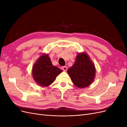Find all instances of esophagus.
I'll list each match as a JSON object with an SVG mask.
<instances>
[{"label": "esophagus", "mask_w": 127, "mask_h": 127, "mask_svg": "<svg viewBox=\"0 0 127 127\" xmlns=\"http://www.w3.org/2000/svg\"><path fill=\"white\" fill-rule=\"evenodd\" d=\"M61 68H62V69L64 71H66L67 70V67L66 66H63L61 67Z\"/></svg>", "instance_id": "34e87169"}]
</instances>
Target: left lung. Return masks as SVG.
Returning a JSON list of instances; mask_svg holds the SVG:
<instances>
[{
	"instance_id": "obj_1",
	"label": "left lung",
	"mask_w": 127,
	"mask_h": 127,
	"mask_svg": "<svg viewBox=\"0 0 127 127\" xmlns=\"http://www.w3.org/2000/svg\"><path fill=\"white\" fill-rule=\"evenodd\" d=\"M74 85L78 88L89 86L95 76V65L85 52L79 53L74 64L67 70Z\"/></svg>"
}]
</instances>
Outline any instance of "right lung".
Masks as SVG:
<instances>
[{
	"label": "right lung",
	"mask_w": 127,
	"mask_h": 127,
	"mask_svg": "<svg viewBox=\"0 0 127 127\" xmlns=\"http://www.w3.org/2000/svg\"><path fill=\"white\" fill-rule=\"evenodd\" d=\"M63 71L53 66L48 54H42L32 68V75L36 83L42 87L48 86L55 81L56 77Z\"/></svg>",
	"instance_id": "1"
}]
</instances>
